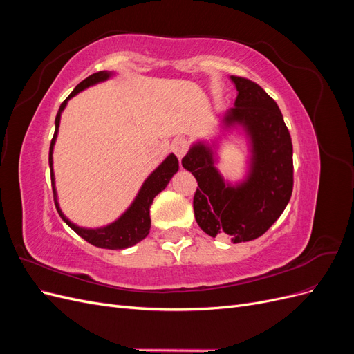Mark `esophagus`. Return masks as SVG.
I'll return each instance as SVG.
<instances>
[{
  "instance_id": "obj_1",
  "label": "esophagus",
  "mask_w": 354,
  "mask_h": 354,
  "mask_svg": "<svg viewBox=\"0 0 354 354\" xmlns=\"http://www.w3.org/2000/svg\"><path fill=\"white\" fill-rule=\"evenodd\" d=\"M171 149H173V152L176 153V156L178 159L183 158L186 155V152L189 151V142L186 140V138H176V140L171 143Z\"/></svg>"
}]
</instances>
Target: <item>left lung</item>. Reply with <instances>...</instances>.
I'll use <instances>...</instances> for the list:
<instances>
[{"mask_svg": "<svg viewBox=\"0 0 354 354\" xmlns=\"http://www.w3.org/2000/svg\"><path fill=\"white\" fill-rule=\"evenodd\" d=\"M238 97L226 122L241 124L252 143L250 176L232 187L214 167L212 151L202 143L181 159L195 176V218L209 236H226L233 243L260 238L281 217L292 195V142L279 106L259 84L234 77Z\"/></svg>", "mask_w": 354, "mask_h": 354, "instance_id": "left-lung-1", "label": "left lung"}]
</instances>
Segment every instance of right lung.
<instances>
[{
  "mask_svg": "<svg viewBox=\"0 0 354 354\" xmlns=\"http://www.w3.org/2000/svg\"><path fill=\"white\" fill-rule=\"evenodd\" d=\"M109 77H111V72H104V71L90 75L88 78H85L82 82H80L77 87H75V90L68 95V99L60 104L59 112L56 115L55 136H53L51 145H50L48 164H50V173H51V187H53V196H55V205L63 221H65L75 233H78L82 239H85L94 246H99V248H106V250H124V248H128V246H133L137 242L143 241L149 234V230H151V214H149L151 212V205L153 202V198L159 194V192H162L167 187L171 177L177 173L178 159L176 158V155L171 153L164 162L146 178L140 192H138L137 198L131 203V207L128 208L120 218H118L115 223L109 224V226L100 227V229L78 227L63 216L57 202V195L55 189V174H53V147H55V143H56L62 111L65 109L68 100L73 97V95H77L80 91L90 87L93 84L108 80Z\"/></svg>",
  "mask_w": 354,
  "mask_h": 354,
  "instance_id": "1",
  "label": "right lung"
}]
</instances>
